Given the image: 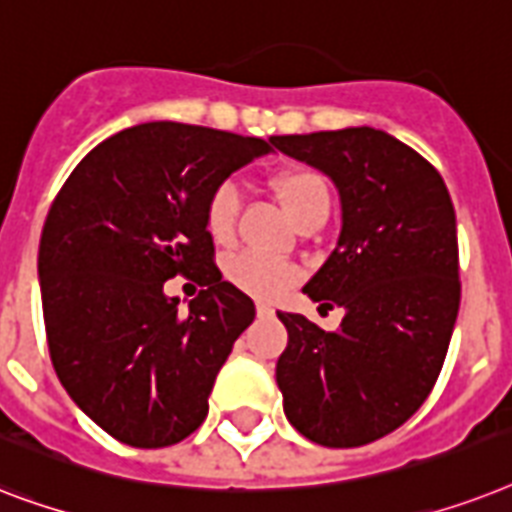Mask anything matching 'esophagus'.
Instances as JSON below:
<instances>
[{
  "mask_svg": "<svg viewBox=\"0 0 512 512\" xmlns=\"http://www.w3.org/2000/svg\"><path fill=\"white\" fill-rule=\"evenodd\" d=\"M272 312H275V309H272L269 304H264V301H259V304H256V314H259V317H269Z\"/></svg>",
  "mask_w": 512,
  "mask_h": 512,
  "instance_id": "34e87169",
  "label": "esophagus"
}]
</instances>
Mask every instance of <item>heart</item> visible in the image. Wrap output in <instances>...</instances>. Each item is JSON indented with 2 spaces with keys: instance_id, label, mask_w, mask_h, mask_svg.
<instances>
[{
  "instance_id": "heart-1",
  "label": "heart",
  "mask_w": 512,
  "mask_h": 512,
  "mask_svg": "<svg viewBox=\"0 0 512 512\" xmlns=\"http://www.w3.org/2000/svg\"><path fill=\"white\" fill-rule=\"evenodd\" d=\"M272 187H275V195L280 198L290 219L296 222V227L312 222V219H325L327 211H330V190L317 171H282L280 177H275ZM237 214H240V190H237L235 182H224L211 192L206 208L208 232L216 243H230L235 237ZM224 275L237 290H243L248 296L275 298L296 280L298 272L296 267H290L285 261L248 248V251H240L227 259Z\"/></svg>"
}]
</instances>
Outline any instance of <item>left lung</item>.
I'll list each match as a JSON object with an SVG mask.
<instances>
[{"label":"left lung","mask_w":512,"mask_h":512,"mask_svg":"<svg viewBox=\"0 0 512 512\" xmlns=\"http://www.w3.org/2000/svg\"><path fill=\"white\" fill-rule=\"evenodd\" d=\"M272 145L320 169L341 198L338 243L304 293L341 306L343 320L327 333L277 312L282 410L314 444L362 447L407 423L439 378L460 309L455 206L423 155L372 126Z\"/></svg>","instance_id":"8db88e82"}]
</instances>
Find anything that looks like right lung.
<instances>
[{
	"mask_svg": "<svg viewBox=\"0 0 512 512\" xmlns=\"http://www.w3.org/2000/svg\"><path fill=\"white\" fill-rule=\"evenodd\" d=\"M267 153L259 137L150 121L100 142L57 192L39 243L49 357L113 439L169 447L206 420L216 375L256 317L214 267L208 198ZM174 274L207 285L185 315L162 290Z\"/></svg>",
	"mask_w": 512,
	"mask_h": 512,
	"instance_id": "right-lung-1",
	"label": "right lung"
}]
</instances>
